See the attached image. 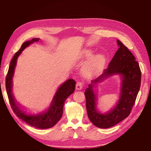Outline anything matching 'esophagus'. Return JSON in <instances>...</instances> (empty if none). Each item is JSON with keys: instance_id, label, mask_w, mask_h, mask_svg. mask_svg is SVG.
<instances>
[{"instance_id": "1", "label": "esophagus", "mask_w": 151, "mask_h": 151, "mask_svg": "<svg viewBox=\"0 0 151 151\" xmlns=\"http://www.w3.org/2000/svg\"><path fill=\"white\" fill-rule=\"evenodd\" d=\"M84 84L83 83H81V82H77V84H76V88L77 90H81L82 88H83V85Z\"/></svg>"}]
</instances>
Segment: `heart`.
<instances>
[{"label": "heart", "mask_w": 151, "mask_h": 151, "mask_svg": "<svg viewBox=\"0 0 151 151\" xmlns=\"http://www.w3.org/2000/svg\"><path fill=\"white\" fill-rule=\"evenodd\" d=\"M92 52L91 50H86L83 52L82 57L83 58H88L92 55ZM104 62L105 57L103 55H97L91 58L89 63L86 65L84 68L85 73L88 75L95 74L101 69L104 64Z\"/></svg>", "instance_id": "heart-1"}]
</instances>
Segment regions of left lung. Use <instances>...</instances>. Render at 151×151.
Masks as SVG:
<instances>
[{
	"instance_id": "left-lung-1",
	"label": "left lung",
	"mask_w": 151,
	"mask_h": 151,
	"mask_svg": "<svg viewBox=\"0 0 151 151\" xmlns=\"http://www.w3.org/2000/svg\"><path fill=\"white\" fill-rule=\"evenodd\" d=\"M118 49L103 74L92 81L96 83L115 74L122 76L120 99L116 106L108 114H102L96 109V97L91 84L85 91L86 109L90 121L97 127L108 129L124 120L130 115L140 87L141 71L139 63L130 50L117 40Z\"/></svg>"
}]
</instances>
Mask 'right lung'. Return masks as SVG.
Wrapping results in <instances>:
<instances>
[{
	"instance_id": "1",
	"label": "right lung",
	"mask_w": 151,
	"mask_h": 151,
	"mask_svg": "<svg viewBox=\"0 0 151 151\" xmlns=\"http://www.w3.org/2000/svg\"><path fill=\"white\" fill-rule=\"evenodd\" d=\"M39 40V38H33L23 43L19 51L14 55L6 76V88L11 106L16 116L32 127L40 129H46L53 127L60 120L62 116L63 107L66 99L75 91L76 81L74 79H69L60 86L54 96L51 105L46 112L38 115H27L25 111L19 108L12 91V77L17 59L25 48L34 42H38Z\"/></svg>"
}]
</instances>
